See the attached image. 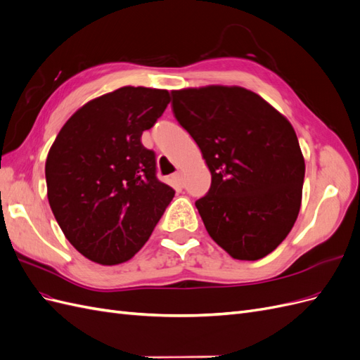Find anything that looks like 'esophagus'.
<instances>
[{
	"label": "esophagus",
	"instance_id": "esophagus-1",
	"mask_svg": "<svg viewBox=\"0 0 360 360\" xmlns=\"http://www.w3.org/2000/svg\"><path fill=\"white\" fill-rule=\"evenodd\" d=\"M172 180H174V181H176V184H177V186L183 188V172H181V171H177V172H174V174H172Z\"/></svg>",
	"mask_w": 360,
	"mask_h": 360
}]
</instances>
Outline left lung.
<instances>
[{
    "label": "left lung",
    "mask_w": 360,
    "mask_h": 360,
    "mask_svg": "<svg viewBox=\"0 0 360 360\" xmlns=\"http://www.w3.org/2000/svg\"><path fill=\"white\" fill-rule=\"evenodd\" d=\"M172 112L212 174L198 213L236 259L255 261L291 231L302 204L304 159L288 120L243 86L171 91Z\"/></svg>",
    "instance_id": "1"
}]
</instances>
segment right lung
I'll list each match as a JSON object with an SVG mask.
<instances>
[{"mask_svg":"<svg viewBox=\"0 0 360 360\" xmlns=\"http://www.w3.org/2000/svg\"><path fill=\"white\" fill-rule=\"evenodd\" d=\"M167 90L122 86L86 102L60 130L45 165L48 200L73 248L103 266L146 245L174 189L141 143L169 103Z\"/></svg>","mask_w":360,"mask_h":360,"instance_id":"right-lung-1","label":"right lung"}]
</instances>
